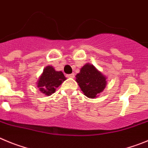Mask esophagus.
Instances as JSON below:
<instances>
[{
  "instance_id": "obj_1",
  "label": "esophagus",
  "mask_w": 148,
  "mask_h": 148,
  "mask_svg": "<svg viewBox=\"0 0 148 148\" xmlns=\"http://www.w3.org/2000/svg\"><path fill=\"white\" fill-rule=\"evenodd\" d=\"M66 77H67L68 78H74V74H68V75H66Z\"/></svg>"
}]
</instances>
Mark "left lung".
<instances>
[{
  "mask_svg": "<svg viewBox=\"0 0 148 148\" xmlns=\"http://www.w3.org/2000/svg\"><path fill=\"white\" fill-rule=\"evenodd\" d=\"M76 82L84 95L94 99L106 88L107 77L94 65L86 63L81 68L79 74L76 75Z\"/></svg>",
  "mask_w": 148,
  "mask_h": 148,
  "instance_id": "left-lung-1",
  "label": "left lung"
}]
</instances>
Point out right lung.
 <instances>
[{
  "mask_svg": "<svg viewBox=\"0 0 148 148\" xmlns=\"http://www.w3.org/2000/svg\"><path fill=\"white\" fill-rule=\"evenodd\" d=\"M66 79V77L62 71H56L53 66H48L43 69L37 84L41 93L46 96H50L55 92L56 88Z\"/></svg>",
  "mask_w": 148,
  "mask_h": 148,
  "instance_id": "right-lung-1",
  "label": "right lung"
}]
</instances>
